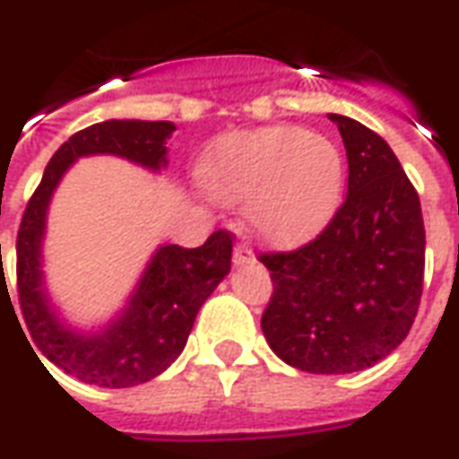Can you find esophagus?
<instances>
[{
    "label": "esophagus",
    "mask_w": 459,
    "mask_h": 459,
    "mask_svg": "<svg viewBox=\"0 0 459 459\" xmlns=\"http://www.w3.org/2000/svg\"><path fill=\"white\" fill-rule=\"evenodd\" d=\"M253 263H255L253 250H250L246 243H238V246L233 248V265H236V268H243V265H253Z\"/></svg>",
    "instance_id": "34e87169"
}]
</instances>
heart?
Here are the masks:
<instances>
[{
  "label": "heart",
  "instance_id": "obj_1",
  "mask_svg": "<svg viewBox=\"0 0 459 459\" xmlns=\"http://www.w3.org/2000/svg\"><path fill=\"white\" fill-rule=\"evenodd\" d=\"M201 179L216 199L246 201V221L260 240L298 246L334 219L344 199L346 161L329 137L273 125L219 137Z\"/></svg>",
  "mask_w": 459,
  "mask_h": 459
}]
</instances>
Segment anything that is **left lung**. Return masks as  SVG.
<instances>
[{"label": "left lung", "instance_id": "1", "mask_svg": "<svg viewBox=\"0 0 459 459\" xmlns=\"http://www.w3.org/2000/svg\"><path fill=\"white\" fill-rule=\"evenodd\" d=\"M349 161L346 199L317 238L260 255L273 298L270 349L307 374H354L408 337L423 295L420 199L394 150L361 122L329 115Z\"/></svg>", "mask_w": 459, "mask_h": 459}]
</instances>
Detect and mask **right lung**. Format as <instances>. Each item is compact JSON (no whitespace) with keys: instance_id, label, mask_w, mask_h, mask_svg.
<instances>
[{"instance_id":"obj_1","label":"right lung","mask_w":459,"mask_h":459,"mask_svg":"<svg viewBox=\"0 0 459 459\" xmlns=\"http://www.w3.org/2000/svg\"><path fill=\"white\" fill-rule=\"evenodd\" d=\"M174 130V122L167 120H105L75 132L51 157L44 179L26 204L16 236L22 315L39 351L83 384L130 388L167 371L184 351L201 305L230 273L233 236L216 230L199 248L160 246L154 250L125 307L100 329L71 327L48 298L41 268L46 216L65 171L75 160L91 154H113L160 171L167 167V140Z\"/></svg>"}]
</instances>
